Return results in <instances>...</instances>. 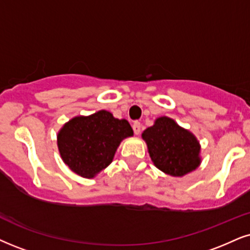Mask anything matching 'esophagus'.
Returning <instances> with one entry per match:
<instances>
[{"label":"esophagus","instance_id":"esophagus-1","mask_svg":"<svg viewBox=\"0 0 250 250\" xmlns=\"http://www.w3.org/2000/svg\"><path fill=\"white\" fill-rule=\"evenodd\" d=\"M133 131H134V133L137 134V135L140 134V132H141V124H140L139 122H134L133 123Z\"/></svg>","mask_w":250,"mask_h":250}]
</instances>
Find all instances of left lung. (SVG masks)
Masks as SVG:
<instances>
[{"instance_id": "8db88e82", "label": "left lung", "mask_w": 250, "mask_h": 250, "mask_svg": "<svg viewBox=\"0 0 250 250\" xmlns=\"http://www.w3.org/2000/svg\"><path fill=\"white\" fill-rule=\"evenodd\" d=\"M143 139L155 167L170 176H184L200 165L198 140L174 119L160 117L144 131Z\"/></svg>"}]
</instances>
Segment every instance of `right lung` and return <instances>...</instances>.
Instances as JSON below:
<instances>
[{"label":"right lung","mask_w":250,"mask_h":250,"mask_svg":"<svg viewBox=\"0 0 250 250\" xmlns=\"http://www.w3.org/2000/svg\"><path fill=\"white\" fill-rule=\"evenodd\" d=\"M133 130L126 119H117L109 111L74 117L58 133L61 159L75 174L95 177L112 162L118 146Z\"/></svg>","instance_id":"obj_1"}]
</instances>
